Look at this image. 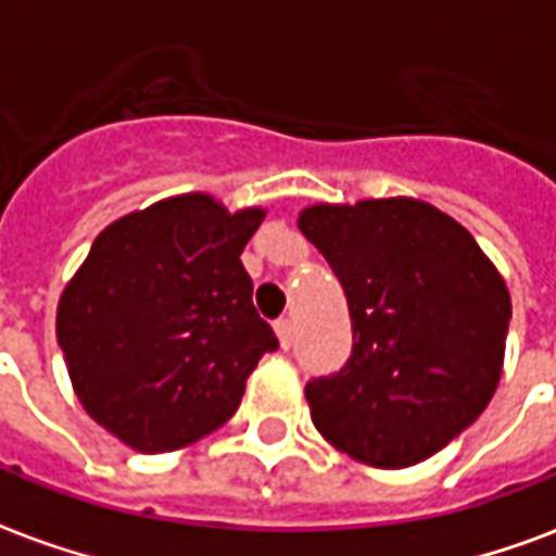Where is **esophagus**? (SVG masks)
Wrapping results in <instances>:
<instances>
[{"instance_id": "esophagus-1", "label": "esophagus", "mask_w": 556, "mask_h": 556, "mask_svg": "<svg viewBox=\"0 0 556 556\" xmlns=\"http://www.w3.org/2000/svg\"><path fill=\"white\" fill-rule=\"evenodd\" d=\"M277 338H279V346L288 349L291 346V340H294V329H291V320H277Z\"/></svg>"}]
</instances>
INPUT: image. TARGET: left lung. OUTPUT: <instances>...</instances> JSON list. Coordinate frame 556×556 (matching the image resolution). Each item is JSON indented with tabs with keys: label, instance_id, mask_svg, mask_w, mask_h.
<instances>
[{
	"label": "left lung",
	"instance_id": "left-lung-1",
	"mask_svg": "<svg viewBox=\"0 0 556 556\" xmlns=\"http://www.w3.org/2000/svg\"><path fill=\"white\" fill-rule=\"evenodd\" d=\"M296 225L338 274L355 338L338 375L305 383L314 427L364 465H418L500 387L505 279L456 218L409 195L312 204Z\"/></svg>",
	"mask_w": 556,
	"mask_h": 556
}]
</instances>
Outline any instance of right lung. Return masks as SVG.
<instances>
[{
	"mask_svg": "<svg viewBox=\"0 0 556 556\" xmlns=\"http://www.w3.org/2000/svg\"><path fill=\"white\" fill-rule=\"evenodd\" d=\"M265 210L185 192L100 230L56 305L77 401L138 453L187 447L239 409L279 346L242 265Z\"/></svg>",
	"mask_w": 556,
	"mask_h": 556,
	"instance_id": "1",
	"label": "right lung"
}]
</instances>
